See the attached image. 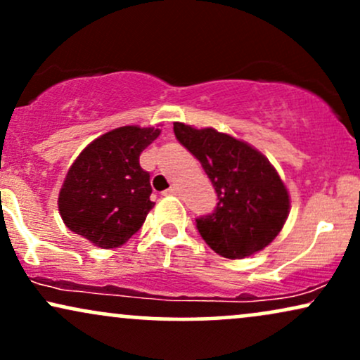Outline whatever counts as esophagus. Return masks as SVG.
Instances as JSON below:
<instances>
[{
    "mask_svg": "<svg viewBox=\"0 0 360 360\" xmlns=\"http://www.w3.org/2000/svg\"><path fill=\"white\" fill-rule=\"evenodd\" d=\"M164 194H166V196H176V194H179V186H171V188L164 191Z\"/></svg>",
    "mask_w": 360,
    "mask_h": 360,
    "instance_id": "esophagus-1",
    "label": "esophagus"
}]
</instances>
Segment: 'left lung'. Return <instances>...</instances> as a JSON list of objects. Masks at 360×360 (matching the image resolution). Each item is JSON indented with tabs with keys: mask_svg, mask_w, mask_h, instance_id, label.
<instances>
[{
	"mask_svg": "<svg viewBox=\"0 0 360 360\" xmlns=\"http://www.w3.org/2000/svg\"><path fill=\"white\" fill-rule=\"evenodd\" d=\"M174 135L200 160L218 196L213 213L196 220L203 240L226 259L269 245L286 223L289 193L267 157L214 128L176 122Z\"/></svg>",
	"mask_w": 360,
	"mask_h": 360,
	"instance_id": "1",
	"label": "left lung"
}]
</instances>
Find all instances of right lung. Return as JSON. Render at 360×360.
<instances>
[{"label": "right lung", "mask_w": 360, "mask_h": 360, "mask_svg": "<svg viewBox=\"0 0 360 360\" xmlns=\"http://www.w3.org/2000/svg\"><path fill=\"white\" fill-rule=\"evenodd\" d=\"M160 135L159 128L127 125L89 143L69 167L59 193L65 226L101 249L123 245L154 208L150 174L140 154Z\"/></svg>", "instance_id": "1"}]
</instances>
